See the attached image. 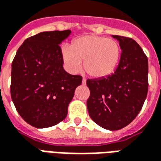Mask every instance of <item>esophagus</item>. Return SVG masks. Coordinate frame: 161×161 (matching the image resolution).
Segmentation results:
<instances>
[{"label": "esophagus", "mask_w": 161, "mask_h": 161, "mask_svg": "<svg viewBox=\"0 0 161 161\" xmlns=\"http://www.w3.org/2000/svg\"><path fill=\"white\" fill-rule=\"evenodd\" d=\"M86 79L85 78V77H83V79H82V84H83V85H85V84H86Z\"/></svg>", "instance_id": "esophagus-1"}]
</instances>
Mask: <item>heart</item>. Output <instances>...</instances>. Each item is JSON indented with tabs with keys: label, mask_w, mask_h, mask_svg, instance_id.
<instances>
[{
	"label": "heart",
	"mask_w": 161,
	"mask_h": 161,
	"mask_svg": "<svg viewBox=\"0 0 161 161\" xmlns=\"http://www.w3.org/2000/svg\"><path fill=\"white\" fill-rule=\"evenodd\" d=\"M121 48L114 39L99 35H85L74 40L71 46L61 48V58L66 68L72 73L81 68L93 78H104L119 64Z\"/></svg>",
	"instance_id": "heart-1"
}]
</instances>
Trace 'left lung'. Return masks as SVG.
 Instances as JSON below:
<instances>
[{
  "instance_id": "left-lung-1",
  "label": "left lung",
  "mask_w": 161,
  "mask_h": 161,
  "mask_svg": "<svg viewBox=\"0 0 161 161\" xmlns=\"http://www.w3.org/2000/svg\"><path fill=\"white\" fill-rule=\"evenodd\" d=\"M113 37L122 50L119 65L113 75L86 80L90 90L86 106L94 122L114 131L132 122L143 107L148 91V60L133 39Z\"/></svg>"
}]
</instances>
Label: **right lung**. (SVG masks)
Instances as JSON below:
<instances>
[{"instance_id":"add662e5","label":"right lung","mask_w":161,"mask_h":161,"mask_svg":"<svg viewBox=\"0 0 161 161\" xmlns=\"http://www.w3.org/2000/svg\"><path fill=\"white\" fill-rule=\"evenodd\" d=\"M70 30L42 32L26 39L12 62L10 93L21 118L37 128L54 126L68 114L80 75L65 71L60 44Z\"/></svg>"}]
</instances>
